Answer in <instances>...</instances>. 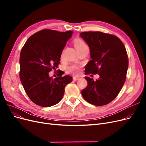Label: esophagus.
Returning a JSON list of instances; mask_svg holds the SVG:
<instances>
[{
    "label": "esophagus",
    "mask_w": 146,
    "mask_h": 146,
    "mask_svg": "<svg viewBox=\"0 0 146 146\" xmlns=\"http://www.w3.org/2000/svg\"><path fill=\"white\" fill-rule=\"evenodd\" d=\"M80 78L78 76H74V77H73V80H78Z\"/></svg>",
    "instance_id": "obj_1"
}]
</instances>
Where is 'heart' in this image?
Returning a JSON list of instances; mask_svg holds the SVG:
<instances>
[{
    "label": "heart",
    "mask_w": 146,
    "mask_h": 146,
    "mask_svg": "<svg viewBox=\"0 0 146 146\" xmlns=\"http://www.w3.org/2000/svg\"><path fill=\"white\" fill-rule=\"evenodd\" d=\"M74 46L75 47L77 50L79 49L84 46H87L86 44V43L84 42L83 40L80 39H76L74 40ZM68 71L69 72H74V73H77L78 72V68L76 66H70V67L68 68Z\"/></svg>",
    "instance_id": "obj_1"
}]
</instances>
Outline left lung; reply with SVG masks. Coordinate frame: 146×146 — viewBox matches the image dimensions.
Wrapping results in <instances>:
<instances>
[{
    "mask_svg": "<svg viewBox=\"0 0 146 146\" xmlns=\"http://www.w3.org/2000/svg\"><path fill=\"white\" fill-rule=\"evenodd\" d=\"M90 49L85 74H98L99 78L85 77L88 86L82 91L83 98L96 106L105 105L116 98L125 82L129 60L125 47L117 36L100 32L80 34Z\"/></svg>",
    "mask_w": 146,
    "mask_h": 146,
    "instance_id": "left-lung-1",
    "label": "left lung"
}]
</instances>
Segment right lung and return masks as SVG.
<instances>
[{
  "label": "right lung",
  "instance_id": "obj_1",
  "mask_svg": "<svg viewBox=\"0 0 146 146\" xmlns=\"http://www.w3.org/2000/svg\"><path fill=\"white\" fill-rule=\"evenodd\" d=\"M72 31L60 32L44 29L32 35L20 54V80L33 103L42 107L58 104L64 88L72 81L70 76L50 77L48 72L58 67L60 57Z\"/></svg>",
  "mask_w": 146,
  "mask_h": 146
}]
</instances>
